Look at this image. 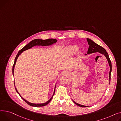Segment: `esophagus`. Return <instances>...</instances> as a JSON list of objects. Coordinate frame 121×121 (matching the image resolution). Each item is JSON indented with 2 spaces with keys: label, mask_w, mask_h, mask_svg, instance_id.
<instances>
[{
  "label": "esophagus",
  "mask_w": 121,
  "mask_h": 121,
  "mask_svg": "<svg viewBox=\"0 0 121 121\" xmlns=\"http://www.w3.org/2000/svg\"><path fill=\"white\" fill-rule=\"evenodd\" d=\"M67 74V73H66V72H64L63 73V75H66Z\"/></svg>",
  "instance_id": "34e87169"
}]
</instances>
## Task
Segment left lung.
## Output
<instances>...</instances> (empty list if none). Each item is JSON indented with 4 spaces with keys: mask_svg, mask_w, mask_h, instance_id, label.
<instances>
[{
    "mask_svg": "<svg viewBox=\"0 0 121 121\" xmlns=\"http://www.w3.org/2000/svg\"><path fill=\"white\" fill-rule=\"evenodd\" d=\"M86 40L88 42V43L89 44V48H88V50L87 51V54H91V53H95V52H99L100 53L103 55H104L105 56L106 59H107L109 65L110 66V72H109V80L110 82V76H111V70H112V65H111V60H110V58L109 57V56L108 53H107V52L106 51V50H105V49H104L103 47L99 45L98 44H97V43H95V42L92 41V40L89 39H86ZM73 102L77 105H78V106H80V107H82V108H85V107H87L86 106H84V105H82L80 104H78L77 103L75 102L74 101H73Z\"/></svg>",
    "mask_w": 121,
    "mask_h": 121,
    "instance_id": "obj_1",
    "label": "left lung"
}]
</instances>
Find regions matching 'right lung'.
Listing matches in <instances>:
<instances>
[{"label": "right lung", "instance_id": "right-lung-1", "mask_svg": "<svg viewBox=\"0 0 121 121\" xmlns=\"http://www.w3.org/2000/svg\"><path fill=\"white\" fill-rule=\"evenodd\" d=\"M56 41H57V40L56 39H45V40H42V39H34V40H32L31 42H30L29 43L27 44L26 46H25L23 48L21 49L20 50H19V51L18 52L16 57L15 59V62H14V63H13V69H12V71H13V70H14V67H15V65H16V61H17V59L18 58V56H19V55H20L21 53H22L23 51H25L26 50H28L29 49L31 48H32V47L34 46H35V45H41V46H47V45H50L51 44H53V43H56ZM15 89H16V91L17 92V93L20 95V94H19V93L18 92L17 89H16V88L15 87ZM55 91H54V94L53 95H54V93H55ZM53 96L51 97V98L50 99V100L49 101H48L47 102L45 103H43V104H32V103H29V102L27 101L26 100H25V99H24L22 97H21V96L20 95V96L21 97V98H22V99L23 100H24L28 104H29L31 106H35V107H39V106H45L46 105H47V104H48L51 101V100L52 99V98L53 97Z\"/></svg>", "mask_w": 121, "mask_h": 121}]
</instances>
